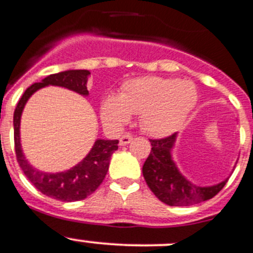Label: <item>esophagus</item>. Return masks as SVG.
I'll list each match as a JSON object with an SVG mask.
<instances>
[{"instance_id": "esophagus-1", "label": "esophagus", "mask_w": 253, "mask_h": 253, "mask_svg": "<svg viewBox=\"0 0 253 253\" xmlns=\"http://www.w3.org/2000/svg\"><path fill=\"white\" fill-rule=\"evenodd\" d=\"M133 140V135H130V134H124V135L120 138V145H128L129 143Z\"/></svg>"}]
</instances>
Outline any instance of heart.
<instances>
[{
	"label": "heart",
	"instance_id": "obj_1",
	"mask_svg": "<svg viewBox=\"0 0 253 253\" xmlns=\"http://www.w3.org/2000/svg\"><path fill=\"white\" fill-rule=\"evenodd\" d=\"M196 103L197 90L189 81L148 76L128 83L120 96L109 95L101 117L110 126H122L130 114L140 115L145 133L166 136L184 123Z\"/></svg>",
	"mask_w": 253,
	"mask_h": 253
}]
</instances>
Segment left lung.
<instances>
[{"instance_id":"8db88e82","label":"left lung","mask_w":253,"mask_h":253,"mask_svg":"<svg viewBox=\"0 0 253 253\" xmlns=\"http://www.w3.org/2000/svg\"><path fill=\"white\" fill-rule=\"evenodd\" d=\"M177 134L162 139H149V157L143 166V175L155 197L168 206H192L208 201L219 193L227 180L211 187H201L185 179L172 159Z\"/></svg>"}]
</instances>
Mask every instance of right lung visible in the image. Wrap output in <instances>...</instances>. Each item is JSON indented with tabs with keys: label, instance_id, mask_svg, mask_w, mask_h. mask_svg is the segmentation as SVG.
<instances>
[{
	"label": "right lung",
	"instance_id": "1",
	"mask_svg": "<svg viewBox=\"0 0 253 253\" xmlns=\"http://www.w3.org/2000/svg\"><path fill=\"white\" fill-rule=\"evenodd\" d=\"M90 73L87 70H68L52 74L41 83H35L27 87L13 113V138H15L16 158L27 179L36 189L45 196L64 202L81 201L94 193L103 183L109 169L111 154L118 149L119 140L98 139L89 154L75 167L61 173H45L37 170L25 158L20 143V120L25 104L29 98L39 89L47 85L66 87L81 95H87L86 83Z\"/></svg>",
	"mask_w": 253,
	"mask_h": 253
}]
</instances>
